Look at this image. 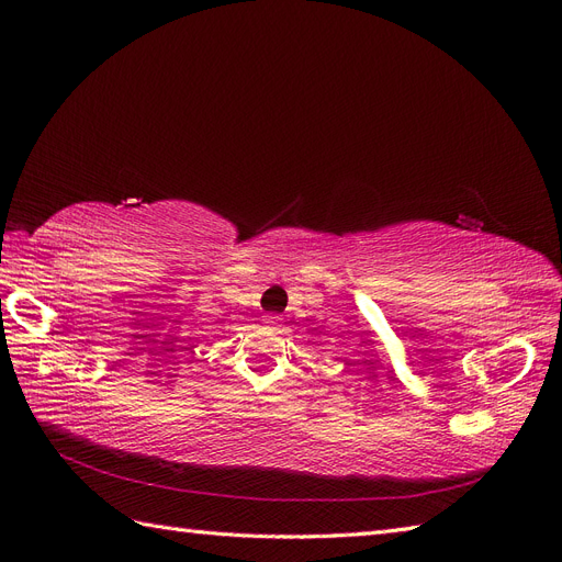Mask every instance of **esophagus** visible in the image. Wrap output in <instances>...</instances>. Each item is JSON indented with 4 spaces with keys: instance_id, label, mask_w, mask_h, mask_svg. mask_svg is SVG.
I'll return each mask as SVG.
<instances>
[{
    "instance_id": "obj_1",
    "label": "esophagus",
    "mask_w": 562,
    "mask_h": 562,
    "mask_svg": "<svg viewBox=\"0 0 562 562\" xmlns=\"http://www.w3.org/2000/svg\"><path fill=\"white\" fill-rule=\"evenodd\" d=\"M262 323H265V326H269V328H281L283 326V318L279 314H267V316H262Z\"/></svg>"
}]
</instances>
